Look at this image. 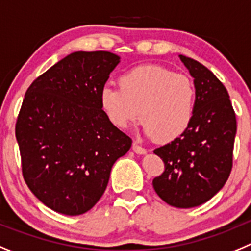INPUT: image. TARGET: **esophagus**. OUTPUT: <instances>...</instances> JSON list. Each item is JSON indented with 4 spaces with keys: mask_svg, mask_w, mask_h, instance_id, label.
<instances>
[{
    "mask_svg": "<svg viewBox=\"0 0 251 251\" xmlns=\"http://www.w3.org/2000/svg\"><path fill=\"white\" fill-rule=\"evenodd\" d=\"M132 150H134L136 153H139V155H145V153L148 152V150H146L145 148L140 146L137 142H134V144H132Z\"/></svg>",
    "mask_w": 251,
    "mask_h": 251,
    "instance_id": "esophagus-1",
    "label": "esophagus"
}]
</instances>
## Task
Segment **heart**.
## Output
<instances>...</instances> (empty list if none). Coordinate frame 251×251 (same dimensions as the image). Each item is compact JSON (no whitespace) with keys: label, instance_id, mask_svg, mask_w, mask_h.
I'll use <instances>...</instances> for the list:
<instances>
[{"label":"heart","instance_id":"1","mask_svg":"<svg viewBox=\"0 0 251 251\" xmlns=\"http://www.w3.org/2000/svg\"><path fill=\"white\" fill-rule=\"evenodd\" d=\"M119 86L102 87L99 95L101 110L115 127L127 128L141 116L146 136L169 142L191 125L196 91L185 76L159 65H139L121 74Z\"/></svg>","mask_w":251,"mask_h":251}]
</instances>
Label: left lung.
<instances>
[{"instance_id":"1","label":"left lung","mask_w":251,"mask_h":251,"mask_svg":"<svg viewBox=\"0 0 251 251\" xmlns=\"http://www.w3.org/2000/svg\"><path fill=\"white\" fill-rule=\"evenodd\" d=\"M196 91L195 115L179 139L155 149L165 171L152 180L169 205L189 209L204 204L223 189L232 166L236 117L226 89L209 69L179 55Z\"/></svg>"}]
</instances>
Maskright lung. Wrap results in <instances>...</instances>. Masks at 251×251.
<instances>
[{
	"label": "right lung",
	"mask_w": 251,
	"mask_h": 251,
	"mask_svg": "<svg viewBox=\"0 0 251 251\" xmlns=\"http://www.w3.org/2000/svg\"><path fill=\"white\" fill-rule=\"evenodd\" d=\"M120 56L76 51L40 77L25 95L16 123L22 174L33 195L64 215L89 211L105 193L112 165L130 137L101 110L99 95Z\"/></svg>",
	"instance_id": "add662e5"
}]
</instances>
